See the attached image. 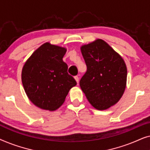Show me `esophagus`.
Listing matches in <instances>:
<instances>
[{"mask_svg":"<svg viewBox=\"0 0 150 150\" xmlns=\"http://www.w3.org/2000/svg\"><path fill=\"white\" fill-rule=\"evenodd\" d=\"M74 79L76 80V81L77 83H79V76H74Z\"/></svg>","mask_w":150,"mask_h":150,"instance_id":"obj_1","label":"esophagus"}]
</instances>
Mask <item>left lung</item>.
<instances>
[{
  "mask_svg": "<svg viewBox=\"0 0 150 150\" xmlns=\"http://www.w3.org/2000/svg\"><path fill=\"white\" fill-rule=\"evenodd\" d=\"M81 52L87 65L80 81L81 89L94 108L107 109L120 100L126 89L124 61L102 40L83 46Z\"/></svg>",
  "mask_w": 150,
  "mask_h": 150,
  "instance_id": "8db88e82",
  "label": "left lung"
}]
</instances>
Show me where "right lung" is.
<instances>
[{"mask_svg": "<svg viewBox=\"0 0 150 150\" xmlns=\"http://www.w3.org/2000/svg\"><path fill=\"white\" fill-rule=\"evenodd\" d=\"M66 49L45 43L26 61L22 81L26 95L35 105L54 110L62 105L75 79L67 73L63 61Z\"/></svg>", "mask_w": 150, "mask_h": 150, "instance_id": "add662e5", "label": "right lung"}]
</instances>
